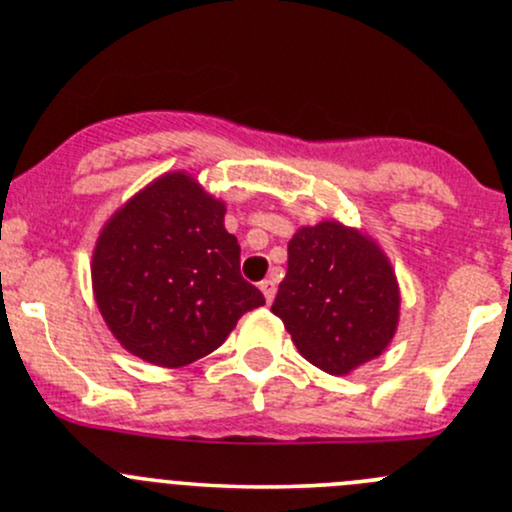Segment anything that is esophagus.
<instances>
[{
    "label": "esophagus",
    "instance_id": "esophagus-1",
    "mask_svg": "<svg viewBox=\"0 0 512 512\" xmlns=\"http://www.w3.org/2000/svg\"><path fill=\"white\" fill-rule=\"evenodd\" d=\"M262 294H265V301L272 303L274 301V294H277V284H274V279H265V282L260 284Z\"/></svg>",
    "mask_w": 512,
    "mask_h": 512
}]
</instances>
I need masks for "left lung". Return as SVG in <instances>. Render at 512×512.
Instances as JSON below:
<instances>
[{"mask_svg":"<svg viewBox=\"0 0 512 512\" xmlns=\"http://www.w3.org/2000/svg\"><path fill=\"white\" fill-rule=\"evenodd\" d=\"M398 311L396 274L372 238L338 221L296 230L272 313L313 367L345 376L379 357Z\"/></svg>","mask_w":512,"mask_h":512,"instance_id":"left-lung-1","label":"left lung"}]
</instances>
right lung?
Instances as JSON below:
<instances>
[{
	"instance_id": "right-lung-1",
	"label": "right lung",
	"mask_w": 512,
	"mask_h": 512,
	"mask_svg": "<svg viewBox=\"0 0 512 512\" xmlns=\"http://www.w3.org/2000/svg\"><path fill=\"white\" fill-rule=\"evenodd\" d=\"M226 204L187 172H167L101 228L94 299L131 355L177 369L221 347L240 316L265 306L240 277V245Z\"/></svg>"
}]
</instances>
